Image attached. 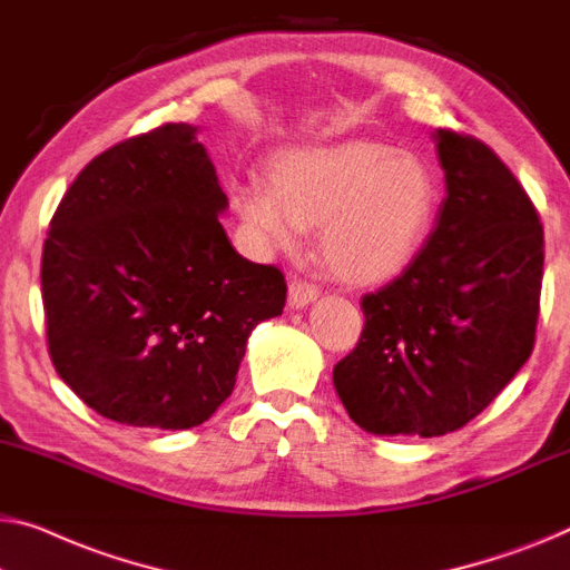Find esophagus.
Returning <instances> with one entry per match:
<instances>
[{
	"label": "esophagus",
	"mask_w": 570,
	"mask_h": 570,
	"mask_svg": "<svg viewBox=\"0 0 570 570\" xmlns=\"http://www.w3.org/2000/svg\"><path fill=\"white\" fill-rule=\"evenodd\" d=\"M320 296V288L317 284L307 282V278H292V284H288V304L296 309L307 307V304H312L314 299Z\"/></svg>",
	"instance_id": "34e87169"
}]
</instances>
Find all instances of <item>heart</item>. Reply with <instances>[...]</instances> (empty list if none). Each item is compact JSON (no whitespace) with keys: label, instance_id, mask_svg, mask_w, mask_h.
Wrapping results in <instances>:
<instances>
[{"label":"heart","instance_id":"heart-1","mask_svg":"<svg viewBox=\"0 0 570 570\" xmlns=\"http://www.w3.org/2000/svg\"><path fill=\"white\" fill-rule=\"evenodd\" d=\"M438 204L432 168L376 140L282 150L268 164V186L235 191L237 217L261 245L292 250L304 225H322V256L355 284L386 282L410 266Z\"/></svg>","mask_w":570,"mask_h":570}]
</instances>
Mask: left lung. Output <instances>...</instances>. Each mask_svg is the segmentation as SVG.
<instances>
[{"label": "left lung", "instance_id": "1", "mask_svg": "<svg viewBox=\"0 0 570 570\" xmlns=\"http://www.w3.org/2000/svg\"><path fill=\"white\" fill-rule=\"evenodd\" d=\"M448 197L402 276L361 302L363 333L333 371L373 435L438 438L494 402L534 347L542 223L504 160L473 135L435 132Z\"/></svg>", "mask_w": 570, "mask_h": 570}]
</instances>
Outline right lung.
<instances>
[{
    "label": "right lung",
    "mask_w": 570,
    "mask_h": 570,
    "mask_svg": "<svg viewBox=\"0 0 570 570\" xmlns=\"http://www.w3.org/2000/svg\"><path fill=\"white\" fill-rule=\"evenodd\" d=\"M225 207L186 122L117 142L68 186L40 263L48 353L101 417L207 422L233 394L253 327L284 312V274L233 248Z\"/></svg>",
    "instance_id": "add662e5"
}]
</instances>
